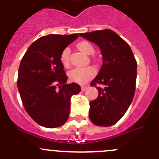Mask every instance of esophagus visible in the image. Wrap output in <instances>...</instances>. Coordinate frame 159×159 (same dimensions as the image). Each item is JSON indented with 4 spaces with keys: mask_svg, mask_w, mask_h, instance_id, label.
I'll use <instances>...</instances> for the list:
<instances>
[{
    "mask_svg": "<svg viewBox=\"0 0 159 159\" xmlns=\"http://www.w3.org/2000/svg\"><path fill=\"white\" fill-rule=\"evenodd\" d=\"M87 89H88V87H87V86H82V87H81V91H82V92L86 91Z\"/></svg>",
    "mask_w": 159,
    "mask_h": 159,
    "instance_id": "obj_1",
    "label": "esophagus"
}]
</instances>
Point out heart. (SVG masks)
I'll list each match as a JSON object with an SVG mask.
<instances>
[{"instance_id":"obj_1","label":"heart","mask_w":159,"mask_h":159,"mask_svg":"<svg viewBox=\"0 0 159 159\" xmlns=\"http://www.w3.org/2000/svg\"><path fill=\"white\" fill-rule=\"evenodd\" d=\"M77 48L81 52L86 55H92L94 52V47L91 43L83 41L77 44ZM60 61L64 66H69L70 63V49L64 48L60 55ZM96 75V70L93 66L86 67H75L68 73V76L70 81L78 84H84L88 82Z\"/></svg>"}]
</instances>
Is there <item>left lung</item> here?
Returning <instances> with one entry per match:
<instances>
[{"instance_id": "obj_1", "label": "left lung", "mask_w": 159, "mask_h": 159, "mask_svg": "<svg viewBox=\"0 0 159 159\" xmlns=\"http://www.w3.org/2000/svg\"><path fill=\"white\" fill-rule=\"evenodd\" d=\"M79 35L96 44L103 56L100 72L90 85L104 87H96L97 99L89 103L90 121L98 126H111L122 118L133 101L137 63L129 45L111 30Z\"/></svg>"}]
</instances>
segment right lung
Listing matches in <instances>:
<instances>
[{"mask_svg": "<svg viewBox=\"0 0 159 159\" xmlns=\"http://www.w3.org/2000/svg\"><path fill=\"white\" fill-rule=\"evenodd\" d=\"M79 35L49 34L33 42L19 65L17 86L28 115L45 128L63 125L69 118L70 98L81 92L67 84L60 61L63 50Z\"/></svg>", "mask_w": 159, "mask_h": 159, "instance_id": "obj_1", "label": "right lung"}]
</instances>
